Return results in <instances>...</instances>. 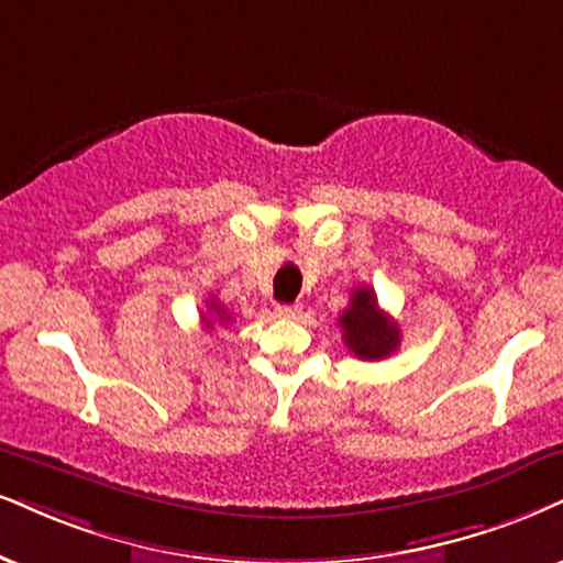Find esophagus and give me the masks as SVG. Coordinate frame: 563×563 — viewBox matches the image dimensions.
Masks as SVG:
<instances>
[{
  "label": "esophagus",
  "instance_id": "34e87169",
  "mask_svg": "<svg viewBox=\"0 0 563 563\" xmlns=\"http://www.w3.org/2000/svg\"><path fill=\"white\" fill-rule=\"evenodd\" d=\"M276 316L284 318V321H295V318L302 316V305H276Z\"/></svg>",
  "mask_w": 563,
  "mask_h": 563
}]
</instances>
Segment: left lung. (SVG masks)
<instances>
[{
	"label": "left lung",
	"mask_w": 563,
	"mask_h": 563,
	"mask_svg": "<svg viewBox=\"0 0 563 563\" xmlns=\"http://www.w3.org/2000/svg\"><path fill=\"white\" fill-rule=\"evenodd\" d=\"M339 325H342L344 344L360 360H384L399 346L397 323L378 308L376 292L367 287L352 292V302L339 316Z\"/></svg>",
	"instance_id": "8db88e82"
}]
</instances>
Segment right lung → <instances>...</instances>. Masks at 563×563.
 I'll return each mask as SVG.
<instances>
[{
  "mask_svg": "<svg viewBox=\"0 0 563 563\" xmlns=\"http://www.w3.org/2000/svg\"><path fill=\"white\" fill-rule=\"evenodd\" d=\"M208 305H211V321H208V318H206V325H208V329H211V325H213V321H221V323H229V318H232V316H227V310L224 308H221V305L217 302V300H211V302H208Z\"/></svg>",
  "mask_w": 563,
  "mask_h": 563,
  "instance_id": "add662e5",
  "label": "right lung"
}]
</instances>
